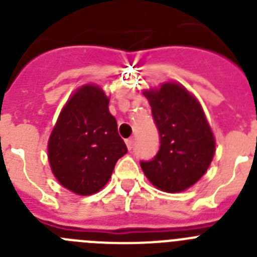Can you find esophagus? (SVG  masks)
<instances>
[{"mask_svg":"<svg viewBox=\"0 0 257 257\" xmlns=\"http://www.w3.org/2000/svg\"><path fill=\"white\" fill-rule=\"evenodd\" d=\"M126 145H127V148H128V151H133V148H134V140L133 139H127L126 140Z\"/></svg>","mask_w":257,"mask_h":257,"instance_id":"34e87169","label":"esophagus"}]
</instances>
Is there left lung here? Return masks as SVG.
Masks as SVG:
<instances>
[{
	"mask_svg": "<svg viewBox=\"0 0 257 257\" xmlns=\"http://www.w3.org/2000/svg\"><path fill=\"white\" fill-rule=\"evenodd\" d=\"M160 134V151L142 161L154 187L179 193L192 187L207 171L215 154V138L196 97L180 83L166 82L144 91Z\"/></svg>",
	"mask_w": 257,
	"mask_h": 257,
	"instance_id": "obj_1",
	"label": "left lung"
}]
</instances>
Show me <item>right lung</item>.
<instances>
[{"label": "right lung", "instance_id": "1", "mask_svg": "<svg viewBox=\"0 0 257 257\" xmlns=\"http://www.w3.org/2000/svg\"><path fill=\"white\" fill-rule=\"evenodd\" d=\"M99 86L79 87L61 110L49 139V162L59 183L79 196L99 192L127 153Z\"/></svg>", "mask_w": 257, "mask_h": 257}]
</instances>
